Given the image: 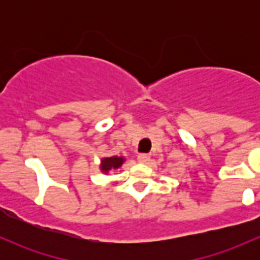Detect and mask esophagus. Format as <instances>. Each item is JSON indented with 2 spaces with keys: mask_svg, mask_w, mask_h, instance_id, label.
<instances>
[{
  "mask_svg": "<svg viewBox=\"0 0 260 260\" xmlns=\"http://www.w3.org/2000/svg\"><path fill=\"white\" fill-rule=\"evenodd\" d=\"M137 159H138V162H140V164H147V162L149 161V156L147 153H140V154H138Z\"/></svg>",
  "mask_w": 260,
  "mask_h": 260,
  "instance_id": "esophagus-1",
  "label": "esophagus"
}]
</instances>
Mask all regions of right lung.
I'll return each mask as SVG.
<instances>
[{"instance_id": "obj_1", "label": "right lung", "mask_w": 260, "mask_h": 260, "mask_svg": "<svg viewBox=\"0 0 260 260\" xmlns=\"http://www.w3.org/2000/svg\"><path fill=\"white\" fill-rule=\"evenodd\" d=\"M123 162H124V158H123V157H118V156L107 157V158L102 159L101 170L107 174L109 170H112V169L114 170V169H118V167L122 166Z\"/></svg>"}]
</instances>
